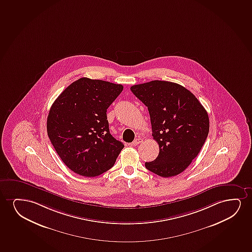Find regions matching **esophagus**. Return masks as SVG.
Returning a JSON list of instances; mask_svg holds the SVG:
<instances>
[{"mask_svg": "<svg viewBox=\"0 0 252 252\" xmlns=\"http://www.w3.org/2000/svg\"><path fill=\"white\" fill-rule=\"evenodd\" d=\"M142 142H143V139L140 138V137H138V138H136V139L131 143V144H132L133 146H137L138 144H141Z\"/></svg>", "mask_w": 252, "mask_h": 252, "instance_id": "esophagus-1", "label": "esophagus"}]
</instances>
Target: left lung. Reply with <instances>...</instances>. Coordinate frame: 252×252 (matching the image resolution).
<instances>
[{"label":"left lung","instance_id":"left-lung-1","mask_svg":"<svg viewBox=\"0 0 252 252\" xmlns=\"http://www.w3.org/2000/svg\"><path fill=\"white\" fill-rule=\"evenodd\" d=\"M131 91L148 108L152 136L159 144L148 170L164 178L182 173L198 155L209 131V115L196 96L182 85L153 80Z\"/></svg>","mask_w":252,"mask_h":252}]
</instances>
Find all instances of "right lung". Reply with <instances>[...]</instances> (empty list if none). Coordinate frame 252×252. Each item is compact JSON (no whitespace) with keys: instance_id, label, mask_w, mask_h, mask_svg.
<instances>
[{"instance_id":"obj_1","label":"right lung","mask_w":252,"mask_h":252,"mask_svg":"<svg viewBox=\"0 0 252 252\" xmlns=\"http://www.w3.org/2000/svg\"><path fill=\"white\" fill-rule=\"evenodd\" d=\"M123 85L81 78L54 101L47 131L65 166L81 176H98L114 165L124 144L109 132L107 109Z\"/></svg>"}]
</instances>
